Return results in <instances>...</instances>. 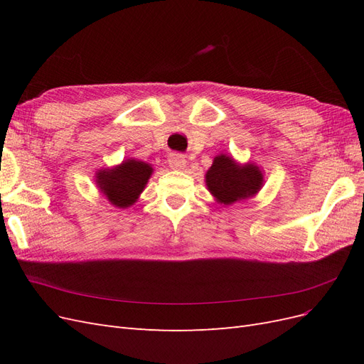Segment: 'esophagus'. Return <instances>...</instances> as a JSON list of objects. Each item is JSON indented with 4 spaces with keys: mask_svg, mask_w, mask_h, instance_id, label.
Segmentation results:
<instances>
[{
    "mask_svg": "<svg viewBox=\"0 0 364 364\" xmlns=\"http://www.w3.org/2000/svg\"><path fill=\"white\" fill-rule=\"evenodd\" d=\"M168 164H170V167L174 170H182V168H185L186 159L183 155H181V153H171L168 158Z\"/></svg>",
    "mask_w": 364,
    "mask_h": 364,
    "instance_id": "esophagus-1",
    "label": "esophagus"
}]
</instances>
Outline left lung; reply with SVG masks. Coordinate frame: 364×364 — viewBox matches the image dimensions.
I'll return each mask as SVG.
<instances>
[{
	"label": "left lung",
	"mask_w": 364,
	"mask_h": 364,
	"mask_svg": "<svg viewBox=\"0 0 364 364\" xmlns=\"http://www.w3.org/2000/svg\"><path fill=\"white\" fill-rule=\"evenodd\" d=\"M206 185L220 203L230 205L255 196L262 185V174L257 165L240 167L232 158L220 155L206 173Z\"/></svg>",
	"instance_id": "obj_1"
}]
</instances>
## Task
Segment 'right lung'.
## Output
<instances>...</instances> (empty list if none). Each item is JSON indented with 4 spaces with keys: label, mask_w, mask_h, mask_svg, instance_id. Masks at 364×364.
I'll return each instance as SVG.
<instances>
[{
    "label": "right lung",
    "mask_w": 364,
    "mask_h": 364,
    "mask_svg": "<svg viewBox=\"0 0 364 364\" xmlns=\"http://www.w3.org/2000/svg\"><path fill=\"white\" fill-rule=\"evenodd\" d=\"M151 167L146 162L127 159L112 170L97 174V185L107 200L118 208L134 205L151 174Z\"/></svg>",
    "instance_id": "1"
}]
</instances>
